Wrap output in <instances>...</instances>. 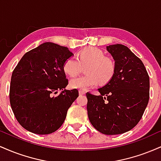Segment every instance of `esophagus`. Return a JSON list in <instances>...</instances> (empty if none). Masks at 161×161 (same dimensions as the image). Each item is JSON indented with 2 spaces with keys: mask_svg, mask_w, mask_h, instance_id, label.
<instances>
[{
  "mask_svg": "<svg viewBox=\"0 0 161 161\" xmlns=\"http://www.w3.org/2000/svg\"><path fill=\"white\" fill-rule=\"evenodd\" d=\"M79 95H85L86 92H85V91H83V90H79Z\"/></svg>",
  "mask_w": 161,
  "mask_h": 161,
  "instance_id": "obj_1",
  "label": "esophagus"
}]
</instances>
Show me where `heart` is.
<instances>
[{"label":"heart","mask_w":161,"mask_h":161,"mask_svg":"<svg viewBox=\"0 0 161 161\" xmlns=\"http://www.w3.org/2000/svg\"><path fill=\"white\" fill-rule=\"evenodd\" d=\"M86 75L70 80L69 86L76 89H87L98 84L104 85L112 79L115 73L116 64L110 57L105 56L102 50L87 47L79 51L77 59L69 57L64 62L63 69L66 74L76 76L85 67Z\"/></svg>","instance_id":"b5f03b06"}]
</instances>
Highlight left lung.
<instances>
[{
  "mask_svg": "<svg viewBox=\"0 0 161 161\" xmlns=\"http://www.w3.org/2000/svg\"><path fill=\"white\" fill-rule=\"evenodd\" d=\"M116 69L99 95L87 92V110L92 125L101 133L118 135L134 128L149 101L150 81L145 65L123 45H109Z\"/></svg>",
  "mask_w": 161,
  "mask_h": 161,
  "instance_id": "1",
  "label": "left lung"
}]
</instances>
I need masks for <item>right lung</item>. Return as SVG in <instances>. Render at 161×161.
Listing matches in <instances>:
<instances>
[{
  "label": "right lung",
  "mask_w": 161,
  "mask_h": 161,
  "mask_svg": "<svg viewBox=\"0 0 161 161\" xmlns=\"http://www.w3.org/2000/svg\"><path fill=\"white\" fill-rule=\"evenodd\" d=\"M71 56L66 47L45 42L25 53L18 63L9 95L14 116L24 129L47 135L64 123L68 109L79 97L76 88L64 90L68 79L63 66Z\"/></svg>",
  "instance_id": "obj_1"
}]
</instances>
